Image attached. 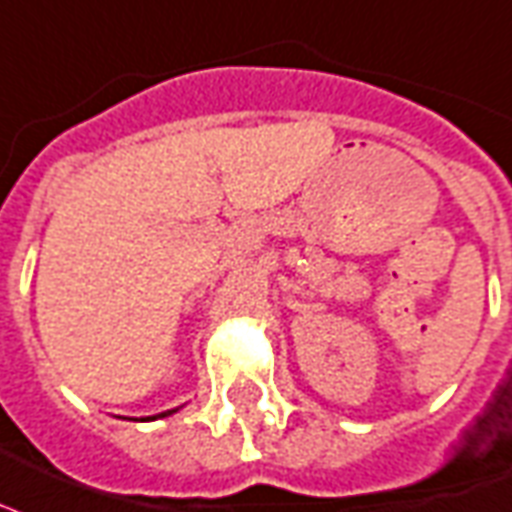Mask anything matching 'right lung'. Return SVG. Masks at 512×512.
Listing matches in <instances>:
<instances>
[{
    "label": "right lung",
    "mask_w": 512,
    "mask_h": 512,
    "mask_svg": "<svg viewBox=\"0 0 512 512\" xmlns=\"http://www.w3.org/2000/svg\"><path fill=\"white\" fill-rule=\"evenodd\" d=\"M179 408H171V411H163V413H158V416H144L142 421H155V419H166V416H171V413H177Z\"/></svg>",
    "instance_id": "1"
}]
</instances>
